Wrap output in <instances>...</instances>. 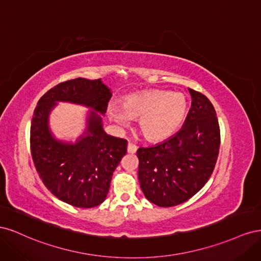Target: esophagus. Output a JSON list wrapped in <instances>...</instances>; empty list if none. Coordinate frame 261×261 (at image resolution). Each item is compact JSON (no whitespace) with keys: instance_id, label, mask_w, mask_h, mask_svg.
Masks as SVG:
<instances>
[{"instance_id":"34e87169","label":"esophagus","mask_w":261,"mask_h":261,"mask_svg":"<svg viewBox=\"0 0 261 261\" xmlns=\"http://www.w3.org/2000/svg\"><path fill=\"white\" fill-rule=\"evenodd\" d=\"M137 151V146L134 145L132 143H128V146H127V152L128 153H135Z\"/></svg>"}]
</instances>
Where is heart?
Segmentation results:
<instances>
[{"mask_svg": "<svg viewBox=\"0 0 261 261\" xmlns=\"http://www.w3.org/2000/svg\"><path fill=\"white\" fill-rule=\"evenodd\" d=\"M108 113L120 126H127L129 118H138L141 135L150 141H159L181 127L188 114V102L181 93L148 90L125 97L120 107L110 106Z\"/></svg>", "mask_w": 261, "mask_h": 261, "instance_id": "heart-1", "label": "heart"}]
</instances>
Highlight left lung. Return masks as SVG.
Segmentation results:
<instances>
[{"mask_svg": "<svg viewBox=\"0 0 261 261\" xmlns=\"http://www.w3.org/2000/svg\"><path fill=\"white\" fill-rule=\"evenodd\" d=\"M192 96L183 127L163 143L137 150L138 179L146 198L159 207L187 201L207 183L216 167L220 127L216 110L202 93Z\"/></svg>", "mask_w": 261, "mask_h": 261, "instance_id": "left-lung-1", "label": "left lung"}]
</instances>
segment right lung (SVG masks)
Instances as JSON below:
<instances>
[{
  "instance_id": "1",
  "label": "right lung",
  "mask_w": 261,
  "mask_h": 261,
  "mask_svg": "<svg viewBox=\"0 0 261 261\" xmlns=\"http://www.w3.org/2000/svg\"><path fill=\"white\" fill-rule=\"evenodd\" d=\"M112 92L101 80L76 78L54 86L38 101L30 126V150L36 170L49 191L68 204L92 208L105 201L113 172L127 151V140L110 136L102 127ZM92 108L87 128L75 144L58 141L48 127L56 102Z\"/></svg>"
}]
</instances>
